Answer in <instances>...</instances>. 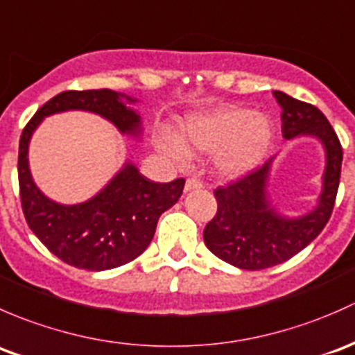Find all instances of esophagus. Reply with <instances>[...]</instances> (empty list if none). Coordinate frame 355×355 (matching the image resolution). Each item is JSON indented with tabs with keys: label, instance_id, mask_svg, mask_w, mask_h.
Instances as JSON below:
<instances>
[{
	"label": "esophagus",
	"instance_id": "obj_1",
	"mask_svg": "<svg viewBox=\"0 0 355 355\" xmlns=\"http://www.w3.org/2000/svg\"><path fill=\"white\" fill-rule=\"evenodd\" d=\"M203 188L202 182L198 179H186V184H184V191H191V189H200Z\"/></svg>",
	"mask_w": 355,
	"mask_h": 355
}]
</instances>
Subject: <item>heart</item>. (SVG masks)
Here are the masks:
<instances>
[{
    "label": "heart",
    "instance_id": "b5f03b06",
    "mask_svg": "<svg viewBox=\"0 0 355 355\" xmlns=\"http://www.w3.org/2000/svg\"><path fill=\"white\" fill-rule=\"evenodd\" d=\"M272 135L266 116L243 107H218L189 116L179 137L162 133L157 147L179 166L191 160V150L214 153V166L220 176L241 178L261 162Z\"/></svg>",
    "mask_w": 355,
    "mask_h": 355
}]
</instances>
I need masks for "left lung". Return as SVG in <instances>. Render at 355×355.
<instances>
[{
	"instance_id": "left-lung-1",
	"label": "left lung",
	"mask_w": 355,
	"mask_h": 355,
	"mask_svg": "<svg viewBox=\"0 0 355 355\" xmlns=\"http://www.w3.org/2000/svg\"><path fill=\"white\" fill-rule=\"evenodd\" d=\"M273 96L282 107L280 118L286 140L309 135L323 144L327 153L323 191L313 211L297 218L282 217L266 198L272 160L231 184L215 189L217 214L205 227V244L215 257L243 270L280 265L316 239L330 220L340 182L342 145L323 112L279 90Z\"/></svg>"
}]
</instances>
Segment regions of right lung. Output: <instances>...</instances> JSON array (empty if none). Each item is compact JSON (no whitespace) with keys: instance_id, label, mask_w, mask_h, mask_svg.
I'll use <instances>...</instances> for the list:
<instances>
[{"instance_id":"obj_1","label":"right lung","mask_w":355,"mask_h":355,"mask_svg":"<svg viewBox=\"0 0 355 355\" xmlns=\"http://www.w3.org/2000/svg\"><path fill=\"white\" fill-rule=\"evenodd\" d=\"M123 97L137 102L109 89L58 94L27 123L18 147V184L28 227L61 261L90 272L116 268L140 257L152 243L160 215L182 195L184 179L153 182L128 162L89 202L61 205L47 198L35 186L28 169V141L46 116L73 109L96 112L121 133L138 137L141 119L133 109L126 107Z\"/></svg>"}]
</instances>
